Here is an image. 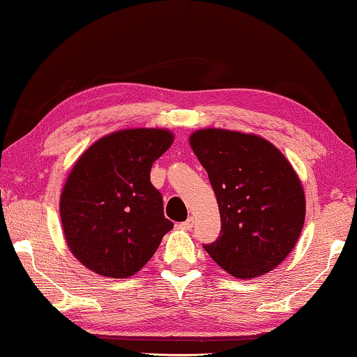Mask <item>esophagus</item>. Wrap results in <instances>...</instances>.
Wrapping results in <instances>:
<instances>
[{"mask_svg": "<svg viewBox=\"0 0 357 357\" xmlns=\"http://www.w3.org/2000/svg\"><path fill=\"white\" fill-rule=\"evenodd\" d=\"M179 225H181V227H183L184 230H190L192 227H194V219L189 218L188 220H184V222H181Z\"/></svg>", "mask_w": 357, "mask_h": 357, "instance_id": "34e87169", "label": "esophagus"}]
</instances>
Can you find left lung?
Returning a JSON list of instances; mask_svg holds the SVG:
<instances>
[{
    "instance_id": "left-lung-1",
    "label": "left lung",
    "mask_w": 357,
    "mask_h": 357,
    "mask_svg": "<svg viewBox=\"0 0 357 357\" xmlns=\"http://www.w3.org/2000/svg\"><path fill=\"white\" fill-rule=\"evenodd\" d=\"M189 143L206 169L220 214V234L205 251L240 280L278 267L302 234L307 205L289 160L252 133L202 128Z\"/></svg>"
}]
</instances>
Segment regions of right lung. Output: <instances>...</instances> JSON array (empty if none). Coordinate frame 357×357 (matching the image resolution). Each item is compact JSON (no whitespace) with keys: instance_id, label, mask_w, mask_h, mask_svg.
<instances>
[{"instance_id":"1","label":"right lung","mask_w":357,"mask_h":357,"mask_svg":"<svg viewBox=\"0 0 357 357\" xmlns=\"http://www.w3.org/2000/svg\"><path fill=\"white\" fill-rule=\"evenodd\" d=\"M165 128H126L90 146L60 195L66 245L79 262L106 278H127L148 264L173 222L163 216L151 167L169 146Z\"/></svg>"}]
</instances>
